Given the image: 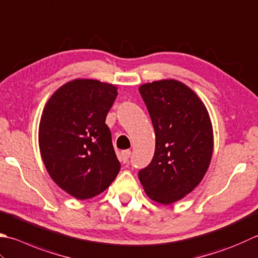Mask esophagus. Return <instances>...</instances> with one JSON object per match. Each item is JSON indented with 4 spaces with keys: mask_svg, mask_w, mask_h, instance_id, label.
Masks as SVG:
<instances>
[{
    "mask_svg": "<svg viewBox=\"0 0 258 258\" xmlns=\"http://www.w3.org/2000/svg\"><path fill=\"white\" fill-rule=\"evenodd\" d=\"M130 156H131V151H130V150L122 151V152H120V155H119V160H120V162L126 163V162H127V161H128Z\"/></svg>",
    "mask_w": 258,
    "mask_h": 258,
    "instance_id": "esophagus-1",
    "label": "esophagus"
}]
</instances>
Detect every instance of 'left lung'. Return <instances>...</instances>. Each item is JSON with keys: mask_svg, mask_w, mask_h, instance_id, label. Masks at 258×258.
Returning a JSON list of instances; mask_svg holds the SVG:
<instances>
[{"mask_svg": "<svg viewBox=\"0 0 258 258\" xmlns=\"http://www.w3.org/2000/svg\"><path fill=\"white\" fill-rule=\"evenodd\" d=\"M155 132L151 163L139 179L155 203L170 205L190 194L205 176L214 150L205 104L188 86L163 79L140 86Z\"/></svg>", "mask_w": 258, "mask_h": 258, "instance_id": "obj_1", "label": "left lung"}]
</instances>
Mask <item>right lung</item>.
<instances>
[{"label":"right lung","mask_w":258,"mask_h":258,"mask_svg":"<svg viewBox=\"0 0 258 258\" xmlns=\"http://www.w3.org/2000/svg\"><path fill=\"white\" fill-rule=\"evenodd\" d=\"M117 87L75 79L55 90L39 125V148L49 175L78 200L102 194L117 176L112 134L105 124Z\"/></svg>","instance_id":"right-lung-1"}]
</instances>
